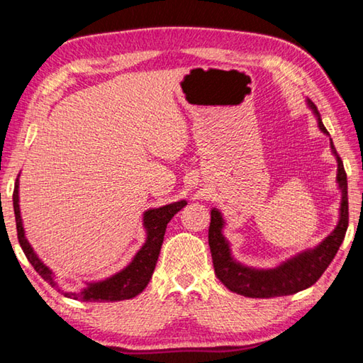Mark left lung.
Returning <instances> with one entry per match:
<instances>
[{
	"mask_svg": "<svg viewBox=\"0 0 363 363\" xmlns=\"http://www.w3.org/2000/svg\"><path fill=\"white\" fill-rule=\"evenodd\" d=\"M307 106L315 115L318 130L330 136L325 130L320 113L315 104L311 99H306ZM331 153H333L337 163L336 182L337 189L341 190V206H340V219L335 230L322 240L314 248L304 250L301 253L291 256L290 259L279 264L272 269H256L248 267L245 264L233 259L230 245L224 237V218L218 208L211 210V223L208 230V243H210L213 266L216 277L229 288L230 291L237 294H243L248 298H275V296H288L301 290H306L315 284L327 270L330 262L333 261L337 250L346 235L349 224V203H347V176L344 171L342 162L336 153L333 140L330 139Z\"/></svg>",
	"mask_w": 363,
	"mask_h": 363,
	"instance_id": "left-lung-1",
	"label": "left lung"
}]
</instances>
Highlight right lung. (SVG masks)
<instances>
[{"label":"right lung","instance_id":"add662e5","mask_svg":"<svg viewBox=\"0 0 363 363\" xmlns=\"http://www.w3.org/2000/svg\"><path fill=\"white\" fill-rule=\"evenodd\" d=\"M21 176V174H19ZM12 205H14V214H16V225H17V238L26 253L27 259L32 264L33 269L38 272L43 279H45L49 285L54 288H59L56 275L51 269H49L45 262H43L38 255L35 253L32 245L28 243L26 237V230H23L22 216H21V206H19V177L16 179L14 194H12ZM187 205L186 200L174 201V203L160 206V208H150L144 213L143 224L145 229V242L140 250L138 251L131 262L128 264L125 269L116 272L110 277L99 280V281H86V286L79 291H64L67 298L78 299V301H89V303H108V301H123L131 299L138 296L139 293L144 291V288L149 285L152 279L153 269L157 266L160 250H162L163 237L167 232V225L174 214L182 210ZM60 291V290H59Z\"/></svg>","mask_w":363,"mask_h":363}]
</instances>
